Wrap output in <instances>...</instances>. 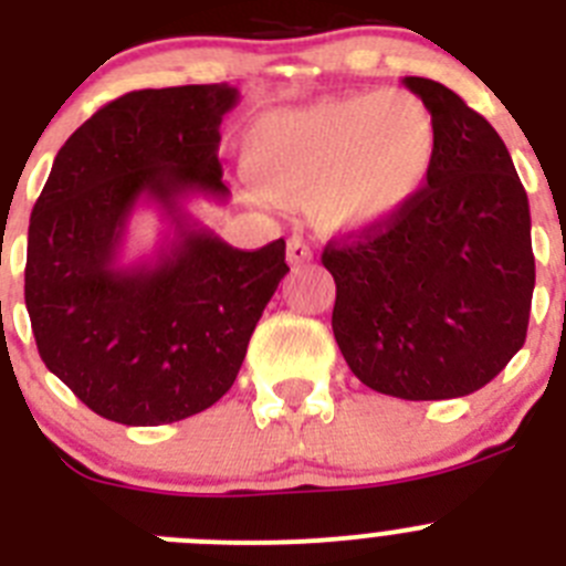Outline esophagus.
Returning <instances> with one entry per match:
<instances>
[{"label":"esophagus","instance_id":"obj_1","mask_svg":"<svg viewBox=\"0 0 566 566\" xmlns=\"http://www.w3.org/2000/svg\"><path fill=\"white\" fill-rule=\"evenodd\" d=\"M312 258H314V252H312V247H308L306 240L297 238V234H294V238H289L286 260H289V263H292L294 269L303 266V263H308V260H312Z\"/></svg>","mask_w":566,"mask_h":566}]
</instances>
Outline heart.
Returning <instances> with one entry per match:
<instances>
[{
  "instance_id": "heart-1",
  "label": "heart",
  "mask_w": 566,
  "mask_h": 566,
  "mask_svg": "<svg viewBox=\"0 0 566 566\" xmlns=\"http://www.w3.org/2000/svg\"><path fill=\"white\" fill-rule=\"evenodd\" d=\"M439 155L437 115L405 90L260 115L243 144L258 187L303 198L323 232L354 234L411 207Z\"/></svg>"
}]
</instances>
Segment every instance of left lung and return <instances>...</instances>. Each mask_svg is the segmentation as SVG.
Listing matches in <instances>:
<instances>
[{
	"label": "left lung",
	"instance_id": "obj_1",
	"mask_svg": "<svg viewBox=\"0 0 566 566\" xmlns=\"http://www.w3.org/2000/svg\"><path fill=\"white\" fill-rule=\"evenodd\" d=\"M402 84L437 115L428 187L397 218L328 243L332 328L359 382L399 399L479 391L524 345L536 260L507 147L444 84Z\"/></svg>",
	"mask_w": 566,
	"mask_h": 566
}]
</instances>
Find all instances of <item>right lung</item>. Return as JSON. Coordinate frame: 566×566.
<instances>
[{
  "label": "right lung",
  "mask_w": 566,
  "mask_h": 566,
  "mask_svg": "<svg viewBox=\"0 0 566 566\" xmlns=\"http://www.w3.org/2000/svg\"><path fill=\"white\" fill-rule=\"evenodd\" d=\"M238 98L229 84L115 98L64 142L33 207L24 306L39 357L98 417L147 428L207 411L286 277L283 238L243 252L184 207L229 198L218 147ZM142 202L170 234L153 259L122 264Z\"/></svg>",
  "instance_id": "add662e5"
}]
</instances>
